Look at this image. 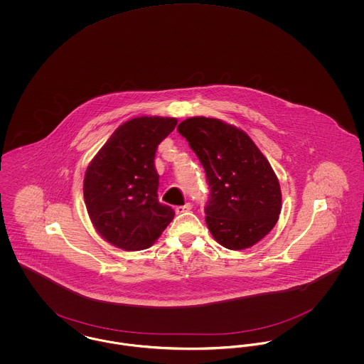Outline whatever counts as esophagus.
I'll return each mask as SVG.
<instances>
[{"instance_id":"34e87169","label":"esophagus","mask_w":364,"mask_h":364,"mask_svg":"<svg viewBox=\"0 0 364 364\" xmlns=\"http://www.w3.org/2000/svg\"><path fill=\"white\" fill-rule=\"evenodd\" d=\"M191 208H192V205H191V203H186V205H183V206H177V208H176V214H184V213H188Z\"/></svg>"}]
</instances>
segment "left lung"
Listing matches in <instances>:
<instances>
[{
  "instance_id": "obj_1",
  "label": "left lung",
  "mask_w": 364,
  "mask_h": 364,
  "mask_svg": "<svg viewBox=\"0 0 364 364\" xmlns=\"http://www.w3.org/2000/svg\"><path fill=\"white\" fill-rule=\"evenodd\" d=\"M177 131L206 172L205 213L213 237L229 250L257 244L281 213L279 183L269 161L247 134L217 119L191 117Z\"/></svg>"
}]
</instances>
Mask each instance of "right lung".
Here are the masks:
<instances>
[{
    "mask_svg": "<svg viewBox=\"0 0 364 364\" xmlns=\"http://www.w3.org/2000/svg\"><path fill=\"white\" fill-rule=\"evenodd\" d=\"M177 120L138 117L120 125L87 168L83 195L88 215L106 242L125 251L149 248L173 220L158 200V144Z\"/></svg>",
    "mask_w": 364,
    "mask_h": 364,
    "instance_id": "add662e5",
    "label": "right lung"
}]
</instances>
